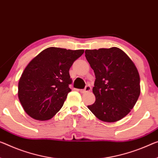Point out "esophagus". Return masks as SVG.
Masks as SVG:
<instances>
[{
	"label": "esophagus",
	"mask_w": 158,
	"mask_h": 158,
	"mask_svg": "<svg viewBox=\"0 0 158 158\" xmlns=\"http://www.w3.org/2000/svg\"><path fill=\"white\" fill-rule=\"evenodd\" d=\"M91 90V87L89 85H87L85 87V89H79V91L81 92V93H87V92H89Z\"/></svg>",
	"instance_id": "1"
}]
</instances>
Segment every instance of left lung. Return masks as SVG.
Masks as SVG:
<instances>
[{
    "label": "left lung",
    "mask_w": 158,
    "mask_h": 158,
    "mask_svg": "<svg viewBox=\"0 0 158 158\" xmlns=\"http://www.w3.org/2000/svg\"><path fill=\"white\" fill-rule=\"evenodd\" d=\"M85 54L96 78L93 88L96 100L87 107L102 121L121 119L140 95V76L135 64L117 47L85 50Z\"/></svg>",
    "instance_id": "8db88e82"
}]
</instances>
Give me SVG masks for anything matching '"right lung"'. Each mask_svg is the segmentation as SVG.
<instances>
[{
	"instance_id": "add662e5",
	"label": "right lung",
	"mask_w": 158,
	"mask_h": 158,
	"mask_svg": "<svg viewBox=\"0 0 158 158\" xmlns=\"http://www.w3.org/2000/svg\"><path fill=\"white\" fill-rule=\"evenodd\" d=\"M84 50L49 47L27 65L18 83V98L36 120L52 118L64 105L72 83L69 70Z\"/></svg>"
}]
</instances>
